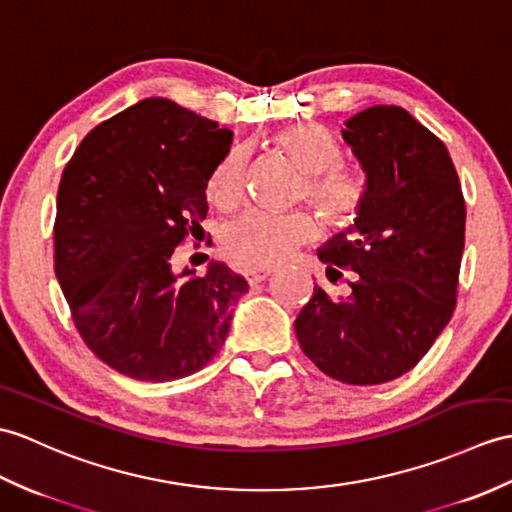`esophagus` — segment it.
Here are the masks:
<instances>
[{"label":"esophagus","mask_w":512,"mask_h":512,"mask_svg":"<svg viewBox=\"0 0 512 512\" xmlns=\"http://www.w3.org/2000/svg\"><path fill=\"white\" fill-rule=\"evenodd\" d=\"M270 272H272L270 268H253V270L246 272V281L251 285H257L261 281H266L270 277Z\"/></svg>","instance_id":"1"}]
</instances>
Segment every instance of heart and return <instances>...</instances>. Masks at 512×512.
I'll return each mask as SVG.
<instances>
[{
    "label": "heart",
    "mask_w": 512,
    "mask_h": 512,
    "mask_svg": "<svg viewBox=\"0 0 512 512\" xmlns=\"http://www.w3.org/2000/svg\"><path fill=\"white\" fill-rule=\"evenodd\" d=\"M270 144L283 152L296 168L305 172L303 196L336 224L353 227L366 211V185L360 176L340 168L342 150L325 128L294 124L270 135ZM246 150H229L213 168L207 181V196L220 209L240 205L246 189ZM316 235L310 213H270L251 209L229 222L222 231V248L240 268H270L290 257L294 248Z\"/></svg>",
    "instance_id": "1"
}]
</instances>
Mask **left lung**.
Here are the masks:
<instances>
[{
  "instance_id": "obj_1",
  "label": "left lung",
  "mask_w": 512,
  "mask_h": 512,
  "mask_svg": "<svg viewBox=\"0 0 512 512\" xmlns=\"http://www.w3.org/2000/svg\"><path fill=\"white\" fill-rule=\"evenodd\" d=\"M366 174V211L318 248L327 275L353 270L351 292L320 285L294 320L303 353L353 386L397 379L419 364L456 307L465 198L445 144L401 106L377 104L342 128Z\"/></svg>"
}]
</instances>
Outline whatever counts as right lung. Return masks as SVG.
<instances>
[{"mask_svg":"<svg viewBox=\"0 0 512 512\" xmlns=\"http://www.w3.org/2000/svg\"><path fill=\"white\" fill-rule=\"evenodd\" d=\"M231 144L229 128L148 98L95 126L67 163L56 279L82 340L117 373L172 382L227 340L246 279L218 261L205 277L178 272L174 251L202 231L209 174Z\"/></svg>","mask_w":512,"mask_h":512,"instance_id":"1","label":"right lung"}]
</instances>
